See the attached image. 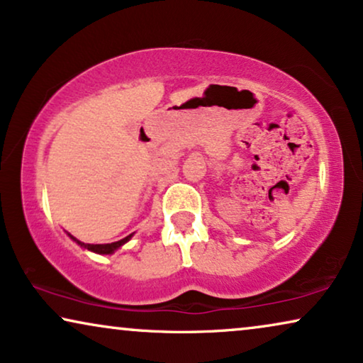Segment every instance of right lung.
<instances>
[{
    "mask_svg": "<svg viewBox=\"0 0 363 363\" xmlns=\"http://www.w3.org/2000/svg\"><path fill=\"white\" fill-rule=\"evenodd\" d=\"M67 236L71 238V240H72L74 242H77L79 246L84 247V250H87V251H92V252H97V255H112V252H116V251L118 250V247H122L123 245H125V242H127L128 240H130V238L133 236V233H132V235L125 236V238H123V240H121V241H116V242H108V245H87V242H82V241L76 240V238L69 235V233H67Z\"/></svg>",
    "mask_w": 363,
    "mask_h": 363,
    "instance_id": "right-lung-1",
    "label": "right lung"
}]
</instances>
